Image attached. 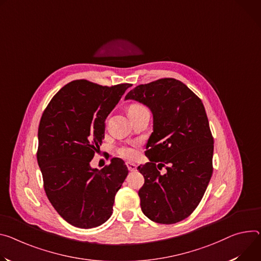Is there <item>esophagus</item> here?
<instances>
[{"label":"esophagus","instance_id":"obj_1","mask_svg":"<svg viewBox=\"0 0 261 261\" xmlns=\"http://www.w3.org/2000/svg\"><path fill=\"white\" fill-rule=\"evenodd\" d=\"M126 164H127V168H128V170L130 171V172H133V171H136V164H134V163H132V162H126Z\"/></svg>","mask_w":261,"mask_h":261}]
</instances>
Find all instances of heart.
I'll return each instance as SVG.
<instances>
[{"label":"heart","mask_w":261,"mask_h":261,"mask_svg":"<svg viewBox=\"0 0 261 261\" xmlns=\"http://www.w3.org/2000/svg\"><path fill=\"white\" fill-rule=\"evenodd\" d=\"M141 108H145V107L139 105V104H134V105L130 106L129 110H135V109H141ZM117 153H118V155L124 157V158H132L135 155V151L129 146L120 147L117 149Z\"/></svg>","instance_id":"b5f03b06"}]
</instances>
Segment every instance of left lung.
I'll return each instance as SVG.
<instances>
[{"label":"left lung","instance_id":"1","mask_svg":"<svg viewBox=\"0 0 261 261\" xmlns=\"http://www.w3.org/2000/svg\"><path fill=\"white\" fill-rule=\"evenodd\" d=\"M153 113V132L146 146L149 162L137 170L144 215L159 224H175L193 213L212 175L213 137L202 101L181 81L164 78L130 90ZM165 166L164 174L160 170Z\"/></svg>","mask_w":261,"mask_h":261}]
</instances>
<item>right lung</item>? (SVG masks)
Wrapping results in <instances>:
<instances>
[{
  "label": "right lung",
  "instance_id": "add662e5",
  "mask_svg": "<svg viewBox=\"0 0 261 261\" xmlns=\"http://www.w3.org/2000/svg\"><path fill=\"white\" fill-rule=\"evenodd\" d=\"M130 86L72 81L55 94L40 118L37 162L44 191L59 216L75 227L104 224L128 175L121 158H112L100 171L90 161L100 150L106 117Z\"/></svg>",
  "mask_w": 261,
  "mask_h": 261
}]
</instances>
